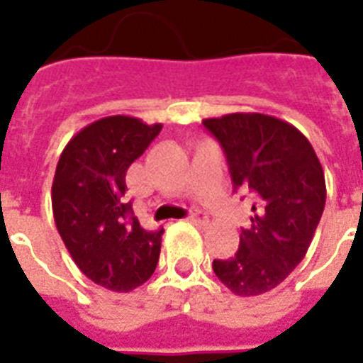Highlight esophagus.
<instances>
[{"instance_id": "34e87169", "label": "esophagus", "mask_w": 363, "mask_h": 363, "mask_svg": "<svg viewBox=\"0 0 363 363\" xmlns=\"http://www.w3.org/2000/svg\"><path fill=\"white\" fill-rule=\"evenodd\" d=\"M188 220L192 222V224H196V226H199V228H205L207 224H209V218H207L203 213H194V215L190 216Z\"/></svg>"}]
</instances>
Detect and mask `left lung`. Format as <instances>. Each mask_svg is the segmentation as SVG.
<instances>
[{
	"label": "left lung",
	"instance_id": "8db88e82",
	"mask_svg": "<svg viewBox=\"0 0 363 363\" xmlns=\"http://www.w3.org/2000/svg\"><path fill=\"white\" fill-rule=\"evenodd\" d=\"M230 165L233 188L252 199L250 228L238 252L213 271L235 296L279 286L305 258L326 205V181L309 139L288 122L262 113L205 118Z\"/></svg>",
	"mask_w": 363,
	"mask_h": 363
}]
</instances>
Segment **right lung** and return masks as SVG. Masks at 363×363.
Returning <instances> with one entry per match:
<instances>
[{
	"mask_svg": "<svg viewBox=\"0 0 363 363\" xmlns=\"http://www.w3.org/2000/svg\"><path fill=\"white\" fill-rule=\"evenodd\" d=\"M162 124L105 116L65 145L52 181V213L67 252L92 282L131 292L152 277L162 233L148 232L125 203V171Z\"/></svg>",
	"mask_w": 363,
	"mask_h": 363,
	"instance_id": "add662e5",
	"label": "right lung"
}]
</instances>
